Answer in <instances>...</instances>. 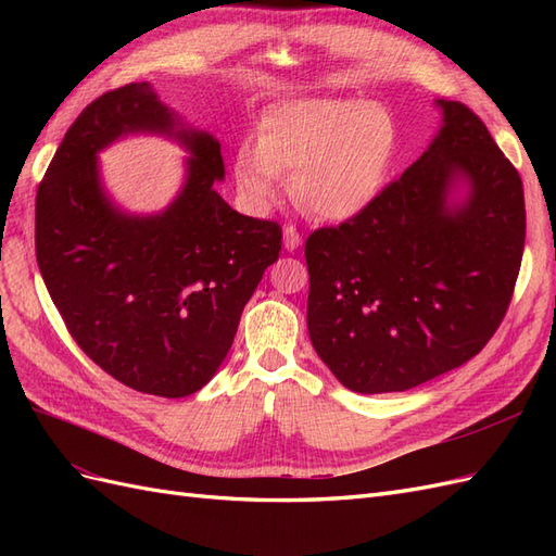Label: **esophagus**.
<instances>
[{
	"instance_id": "1",
	"label": "esophagus",
	"mask_w": 556,
	"mask_h": 556,
	"mask_svg": "<svg viewBox=\"0 0 556 556\" xmlns=\"http://www.w3.org/2000/svg\"><path fill=\"white\" fill-rule=\"evenodd\" d=\"M282 241H285V248L288 250H296L299 243H301V233L294 225H285L282 229Z\"/></svg>"
}]
</instances>
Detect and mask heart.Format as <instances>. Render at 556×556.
<instances>
[{
    "instance_id": "b5f03b06",
    "label": "heart",
    "mask_w": 556,
    "mask_h": 556,
    "mask_svg": "<svg viewBox=\"0 0 556 556\" xmlns=\"http://www.w3.org/2000/svg\"><path fill=\"white\" fill-rule=\"evenodd\" d=\"M399 148L392 113L362 99H294L260 117L257 143L233 155V178L250 206L278 199L285 172L292 194L308 213L327 220L366 208L390 174Z\"/></svg>"
}]
</instances>
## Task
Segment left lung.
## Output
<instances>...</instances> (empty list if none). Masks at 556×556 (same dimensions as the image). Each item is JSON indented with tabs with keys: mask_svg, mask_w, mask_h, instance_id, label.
I'll return each instance as SVG.
<instances>
[{
	"mask_svg": "<svg viewBox=\"0 0 556 556\" xmlns=\"http://www.w3.org/2000/svg\"><path fill=\"white\" fill-rule=\"evenodd\" d=\"M427 153L376 199L306 239L308 333L348 390L403 392L462 366L508 313L527 237L525 188L490 129L441 99ZM466 175L471 194H444Z\"/></svg>",
	"mask_w": 556,
	"mask_h": 556,
	"instance_id": "obj_1",
	"label": "left lung"
}]
</instances>
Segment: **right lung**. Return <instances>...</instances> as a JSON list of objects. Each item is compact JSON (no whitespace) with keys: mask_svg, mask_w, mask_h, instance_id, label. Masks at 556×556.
Wrapping results in <instances>:
<instances>
[{"mask_svg":"<svg viewBox=\"0 0 556 556\" xmlns=\"http://www.w3.org/2000/svg\"><path fill=\"white\" fill-rule=\"evenodd\" d=\"M127 131L174 134L148 83L97 97L66 129L37 190L35 245L50 299L86 355L131 390L180 399L227 357L248 299L278 260L282 229L233 211L213 190L220 143L178 131L192 150L188 185L155 217L111 208L99 148Z\"/></svg>","mask_w":556,"mask_h":556,"instance_id":"add662e5","label":"right lung"}]
</instances>
